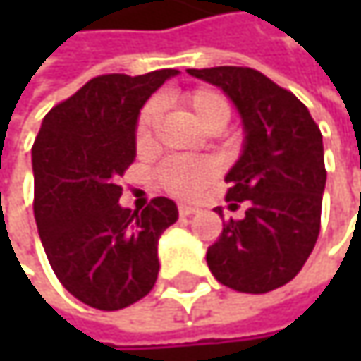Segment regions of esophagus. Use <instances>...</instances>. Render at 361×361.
<instances>
[{
    "label": "esophagus",
    "instance_id": "obj_1",
    "mask_svg": "<svg viewBox=\"0 0 361 361\" xmlns=\"http://www.w3.org/2000/svg\"><path fill=\"white\" fill-rule=\"evenodd\" d=\"M178 211H180L181 217H190V215H194V213L198 211V207H196V204H188V202H181L180 207H178Z\"/></svg>",
    "mask_w": 361,
    "mask_h": 361
}]
</instances>
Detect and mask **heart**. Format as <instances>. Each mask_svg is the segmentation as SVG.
I'll return each instance as SVG.
<instances>
[{"label":"heart","mask_w":361,"mask_h":361,"mask_svg":"<svg viewBox=\"0 0 361 361\" xmlns=\"http://www.w3.org/2000/svg\"><path fill=\"white\" fill-rule=\"evenodd\" d=\"M181 104L192 112L198 125L207 131H219L230 121V100L213 87H196L181 96ZM157 125V106L146 104L135 121V144L146 148L152 142ZM161 183L173 194H194L211 180V167L192 157H171L159 167Z\"/></svg>","instance_id":"obj_1"}]
</instances>
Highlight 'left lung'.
<instances>
[{
	"mask_svg": "<svg viewBox=\"0 0 361 361\" xmlns=\"http://www.w3.org/2000/svg\"><path fill=\"white\" fill-rule=\"evenodd\" d=\"M221 87L245 125V150L230 169L226 200L247 204L224 221L207 251L211 274L238 293H269L290 282L312 255L326 185L322 133L307 106L249 66L188 68ZM221 215V209L217 211Z\"/></svg>",
	"mask_w": 361,
	"mask_h": 361,
	"instance_id": "left-lung-1",
	"label": "left lung"
}]
</instances>
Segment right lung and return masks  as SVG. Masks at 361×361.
<instances>
[{
    "label": "right lung",
    "mask_w": 361,
    "mask_h": 361,
    "mask_svg": "<svg viewBox=\"0 0 361 361\" xmlns=\"http://www.w3.org/2000/svg\"><path fill=\"white\" fill-rule=\"evenodd\" d=\"M180 71L100 75L49 110L33 144L37 230L60 284L81 303L116 312L144 299L159 276L157 245L178 207L157 196L123 209L116 183L135 159V121Z\"/></svg>",
    "instance_id": "obj_1"
}]
</instances>
